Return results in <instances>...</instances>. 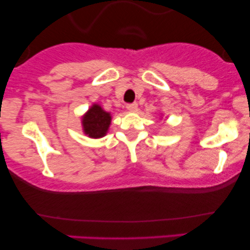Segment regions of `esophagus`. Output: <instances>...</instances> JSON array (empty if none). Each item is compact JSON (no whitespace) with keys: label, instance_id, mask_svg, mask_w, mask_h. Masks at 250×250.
Returning a JSON list of instances; mask_svg holds the SVG:
<instances>
[{"label":"esophagus","instance_id":"34e87169","mask_svg":"<svg viewBox=\"0 0 250 250\" xmlns=\"http://www.w3.org/2000/svg\"><path fill=\"white\" fill-rule=\"evenodd\" d=\"M127 109L129 111H135L137 109V103L134 102V103H128L127 104Z\"/></svg>","mask_w":250,"mask_h":250}]
</instances>
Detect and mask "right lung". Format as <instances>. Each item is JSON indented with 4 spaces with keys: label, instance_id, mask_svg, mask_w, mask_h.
Masks as SVG:
<instances>
[{
    "label": "right lung",
    "instance_id": "add662e5",
    "mask_svg": "<svg viewBox=\"0 0 250 250\" xmlns=\"http://www.w3.org/2000/svg\"><path fill=\"white\" fill-rule=\"evenodd\" d=\"M110 121V114L103 110L99 104H94L83 117V130L89 137L99 139V137L104 136L107 133Z\"/></svg>",
    "mask_w": 250,
    "mask_h": 250
}]
</instances>
